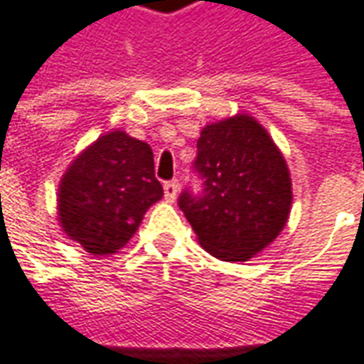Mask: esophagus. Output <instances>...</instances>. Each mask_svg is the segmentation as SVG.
<instances>
[{
    "label": "esophagus",
    "mask_w": 364,
    "mask_h": 364,
    "mask_svg": "<svg viewBox=\"0 0 364 364\" xmlns=\"http://www.w3.org/2000/svg\"><path fill=\"white\" fill-rule=\"evenodd\" d=\"M177 195H179V183L167 181L166 185H164V197H166L167 203H175V200H177Z\"/></svg>",
    "instance_id": "1"
}]
</instances>
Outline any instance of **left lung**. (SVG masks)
<instances>
[{
  "label": "left lung",
  "instance_id": "obj_1",
  "mask_svg": "<svg viewBox=\"0 0 364 364\" xmlns=\"http://www.w3.org/2000/svg\"><path fill=\"white\" fill-rule=\"evenodd\" d=\"M195 167L203 197H179L198 244L216 259L244 263L271 245L287 226L292 179L267 130L247 112L200 130Z\"/></svg>",
  "mask_w": 364,
  "mask_h": 364
}]
</instances>
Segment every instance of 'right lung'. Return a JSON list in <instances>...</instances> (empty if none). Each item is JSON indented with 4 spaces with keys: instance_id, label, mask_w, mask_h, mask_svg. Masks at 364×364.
Wrapping results in <instances>:
<instances>
[{
    "instance_id": "right-lung-1",
    "label": "right lung",
    "mask_w": 364,
    "mask_h": 364,
    "mask_svg": "<svg viewBox=\"0 0 364 364\" xmlns=\"http://www.w3.org/2000/svg\"><path fill=\"white\" fill-rule=\"evenodd\" d=\"M164 197L146 142L111 130L80 151L58 185V224L91 255H112L130 242L144 214Z\"/></svg>"
}]
</instances>
